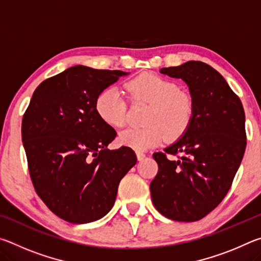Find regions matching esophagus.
I'll use <instances>...</instances> for the list:
<instances>
[{
	"instance_id": "1",
	"label": "esophagus",
	"mask_w": 261,
	"mask_h": 261,
	"mask_svg": "<svg viewBox=\"0 0 261 261\" xmlns=\"http://www.w3.org/2000/svg\"><path fill=\"white\" fill-rule=\"evenodd\" d=\"M136 154H137V159H138V161L144 160L145 156H146V155H145V154H144L143 152H137Z\"/></svg>"
}]
</instances>
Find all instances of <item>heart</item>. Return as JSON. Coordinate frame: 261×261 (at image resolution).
Listing matches in <instances>:
<instances>
[{
	"instance_id": "1",
	"label": "heart",
	"mask_w": 261,
	"mask_h": 261,
	"mask_svg": "<svg viewBox=\"0 0 261 261\" xmlns=\"http://www.w3.org/2000/svg\"><path fill=\"white\" fill-rule=\"evenodd\" d=\"M124 88L131 102L147 103L141 127L122 131L118 143L136 151H146L168 139L182 137L194 117V100L178 84L155 72H143L125 82ZM95 109L106 124L122 127L126 123V100L116 88L100 92Z\"/></svg>"
}]
</instances>
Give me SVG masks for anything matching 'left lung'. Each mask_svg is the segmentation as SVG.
Returning <instances> with one entry per match:
<instances>
[{
	"label": "left lung",
	"mask_w": 261,
	"mask_h": 261,
	"mask_svg": "<svg viewBox=\"0 0 261 261\" xmlns=\"http://www.w3.org/2000/svg\"><path fill=\"white\" fill-rule=\"evenodd\" d=\"M161 73L188 84L194 117L182 138L153 154L159 170L149 184L152 201L168 219L194 222L231 188L246 147L244 109L224 78L204 62L162 68Z\"/></svg>",
	"instance_id": "1"
}]
</instances>
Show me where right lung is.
I'll use <instances>...</instances> for the list:
<instances>
[{
	"mask_svg": "<svg viewBox=\"0 0 261 261\" xmlns=\"http://www.w3.org/2000/svg\"><path fill=\"white\" fill-rule=\"evenodd\" d=\"M126 72L76 65L35 88L21 122V139L38 196L59 218L88 223L114 206L118 184L137 156L107 148L116 132L95 109L100 92Z\"/></svg>",
	"mask_w": 261,
	"mask_h": 261,
	"instance_id": "add662e5",
	"label": "right lung"
}]
</instances>
